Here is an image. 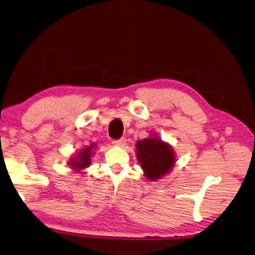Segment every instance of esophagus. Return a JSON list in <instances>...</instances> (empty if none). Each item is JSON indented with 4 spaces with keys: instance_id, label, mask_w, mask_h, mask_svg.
Here are the masks:
<instances>
[{
    "instance_id": "obj_1",
    "label": "esophagus",
    "mask_w": 255,
    "mask_h": 255,
    "mask_svg": "<svg viewBox=\"0 0 255 255\" xmlns=\"http://www.w3.org/2000/svg\"><path fill=\"white\" fill-rule=\"evenodd\" d=\"M113 143L117 145V147H124L125 143H126V139L125 138H121V139H117V140H114Z\"/></svg>"
}]
</instances>
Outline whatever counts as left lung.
I'll use <instances>...</instances> for the list:
<instances>
[{
	"instance_id": "8db88e82",
	"label": "left lung",
	"mask_w": 255,
	"mask_h": 255,
	"mask_svg": "<svg viewBox=\"0 0 255 255\" xmlns=\"http://www.w3.org/2000/svg\"><path fill=\"white\" fill-rule=\"evenodd\" d=\"M137 159L151 181L167 174L175 163V156L170 144L158 138H145L136 143Z\"/></svg>"
}]
</instances>
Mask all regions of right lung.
<instances>
[{
  "label": "right lung",
  "mask_w": 255,
  "mask_h": 255,
  "mask_svg": "<svg viewBox=\"0 0 255 255\" xmlns=\"http://www.w3.org/2000/svg\"><path fill=\"white\" fill-rule=\"evenodd\" d=\"M93 148H95V144H91L90 147L81 150V152L78 153L74 159L70 160L69 163L73 170H82L91 164V156L93 155V152H92Z\"/></svg>",
  "instance_id": "obj_1"
}]
</instances>
